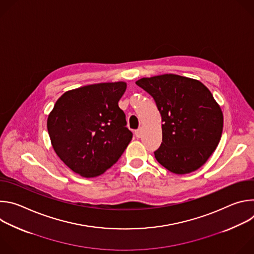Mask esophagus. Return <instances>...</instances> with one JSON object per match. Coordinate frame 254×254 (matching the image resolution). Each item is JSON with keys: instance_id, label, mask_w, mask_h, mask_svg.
<instances>
[{"instance_id": "34e87169", "label": "esophagus", "mask_w": 254, "mask_h": 254, "mask_svg": "<svg viewBox=\"0 0 254 254\" xmlns=\"http://www.w3.org/2000/svg\"><path fill=\"white\" fill-rule=\"evenodd\" d=\"M134 135L136 137H140L141 136V128H138V129L134 130Z\"/></svg>"}]
</instances>
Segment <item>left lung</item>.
<instances>
[{
  "instance_id": "8db88e82",
  "label": "left lung",
  "mask_w": 254,
  "mask_h": 254,
  "mask_svg": "<svg viewBox=\"0 0 254 254\" xmlns=\"http://www.w3.org/2000/svg\"><path fill=\"white\" fill-rule=\"evenodd\" d=\"M155 100L162 116L163 139L157 161L183 175L203 166L221 138L223 115L210 90L200 81L176 74L135 82Z\"/></svg>"
}]
</instances>
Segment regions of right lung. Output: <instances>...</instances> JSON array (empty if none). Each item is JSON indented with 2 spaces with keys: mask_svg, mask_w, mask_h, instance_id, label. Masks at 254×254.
<instances>
[{
  "mask_svg": "<svg viewBox=\"0 0 254 254\" xmlns=\"http://www.w3.org/2000/svg\"><path fill=\"white\" fill-rule=\"evenodd\" d=\"M125 82L86 85L65 92L47 120L52 147L76 174L99 176L118 162L132 138L119 101Z\"/></svg>",
  "mask_w": 254,
  "mask_h": 254,
  "instance_id": "obj_1",
  "label": "right lung"
}]
</instances>
